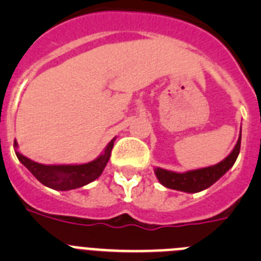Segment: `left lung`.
I'll use <instances>...</instances> for the list:
<instances>
[{
	"instance_id": "left-lung-1",
	"label": "left lung",
	"mask_w": 261,
	"mask_h": 261,
	"mask_svg": "<svg viewBox=\"0 0 261 261\" xmlns=\"http://www.w3.org/2000/svg\"><path fill=\"white\" fill-rule=\"evenodd\" d=\"M241 140L242 129L241 133H239L238 141H237V145L234 146L231 153L217 165L186 172H174L165 170V168L155 167L154 172L156 175V179L162 186L171 188V190L181 191V192L187 193L201 192V191L209 188L212 184L216 183L221 176H223L232 167L239 155V150H241Z\"/></svg>"
}]
</instances>
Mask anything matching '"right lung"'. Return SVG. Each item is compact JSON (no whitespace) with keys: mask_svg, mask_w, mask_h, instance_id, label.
Here are the masks:
<instances>
[{"mask_svg":"<svg viewBox=\"0 0 261 261\" xmlns=\"http://www.w3.org/2000/svg\"><path fill=\"white\" fill-rule=\"evenodd\" d=\"M116 138H112L98 158L82 165H41L20 154L18 142L14 141V149L19 162L31 172L34 176L48 188L55 191H70L84 187L98 179L107 166Z\"/></svg>","mask_w":261,"mask_h":261,"instance_id":"obj_1","label":"right lung"}]
</instances>
